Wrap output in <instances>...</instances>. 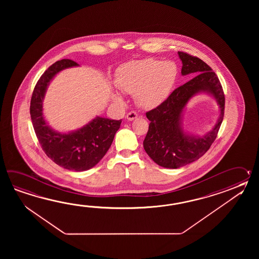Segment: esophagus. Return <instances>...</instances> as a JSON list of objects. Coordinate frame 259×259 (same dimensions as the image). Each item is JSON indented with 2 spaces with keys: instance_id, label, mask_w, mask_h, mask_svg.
<instances>
[{
  "instance_id": "obj_1",
  "label": "esophagus",
  "mask_w": 259,
  "mask_h": 259,
  "mask_svg": "<svg viewBox=\"0 0 259 259\" xmlns=\"http://www.w3.org/2000/svg\"><path fill=\"white\" fill-rule=\"evenodd\" d=\"M137 117V112H135V111H131V112H128V113H127V120H130V121H132V120L136 119Z\"/></svg>"
}]
</instances>
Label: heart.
I'll use <instances>...</instances> for the list:
<instances>
[{
    "mask_svg": "<svg viewBox=\"0 0 259 259\" xmlns=\"http://www.w3.org/2000/svg\"><path fill=\"white\" fill-rule=\"evenodd\" d=\"M176 65L171 61L147 58L127 64L116 77V86L125 94H134L138 105L153 108L170 94L177 79ZM118 102L121 98L115 95Z\"/></svg>",
    "mask_w": 259,
    "mask_h": 259,
    "instance_id": "heart-1",
    "label": "heart"
}]
</instances>
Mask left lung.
I'll use <instances>...</instances> for the list:
<instances>
[{
    "label": "left lung",
    "mask_w": 259,
    "mask_h": 259,
    "mask_svg": "<svg viewBox=\"0 0 259 259\" xmlns=\"http://www.w3.org/2000/svg\"><path fill=\"white\" fill-rule=\"evenodd\" d=\"M182 62V74L194 77L173 93L161 105L146 113L150 120L143 148L157 165L179 168L203 156L214 143L223 120L225 96L220 79L212 68L198 57L178 52ZM199 92L212 94L220 105L215 127L200 138L186 135L182 130V111L188 100Z\"/></svg>",
    "instance_id": "left-lung-1"
}]
</instances>
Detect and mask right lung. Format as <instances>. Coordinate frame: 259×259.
I'll use <instances>...</instances> for the list:
<instances>
[{
  "instance_id": "1",
  "label": "right lung",
  "mask_w": 259,
  "mask_h": 259,
  "mask_svg": "<svg viewBox=\"0 0 259 259\" xmlns=\"http://www.w3.org/2000/svg\"><path fill=\"white\" fill-rule=\"evenodd\" d=\"M76 66V62L63 59L50 66L34 88L29 109L36 136L50 159L68 170L84 171L94 167L105 156L121 119L96 116L86 126L69 133L55 132L47 125L42 115V100L47 86L58 72Z\"/></svg>"
}]
</instances>
